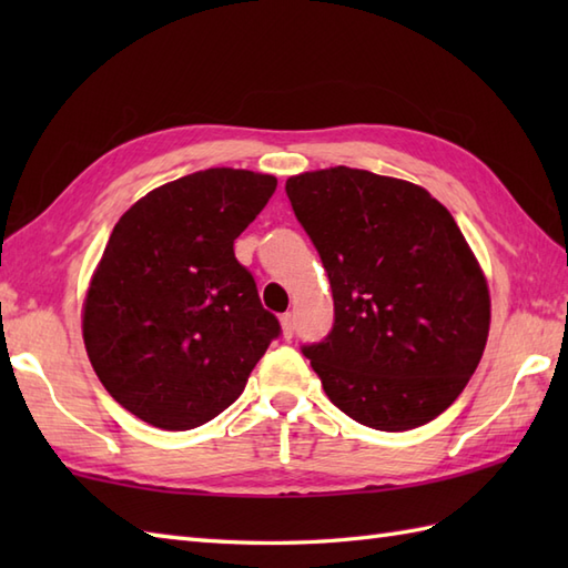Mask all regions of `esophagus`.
<instances>
[{
    "label": "esophagus",
    "instance_id": "esophagus-1",
    "mask_svg": "<svg viewBox=\"0 0 568 568\" xmlns=\"http://www.w3.org/2000/svg\"><path fill=\"white\" fill-rule=\"evenodd\" d=\"M281 327H283V336H285V339H293V334H295V317L291 315V312H285V315L281 317Z\"/></svg>",
    "mask_w": 568,
    "mask_h": 568
}]
</instances>
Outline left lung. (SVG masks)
<instances>
[{"mask_svg": "<svg viewBox=\"0 0 568 568\" xmlns=\"http://www.w3.org/2000/svg\"><path fill=\"white\" fill-rule=\"evenodd\" d=\"M334 297L332 332L303 346L329 400L405 432L449 407L484 356V271L442 202L407 180L336 165L287 178Z\"/></svg>", "mask_w": 568, "mask_h": 568, "instance_id": "left-lung-1", "label": "left lung"}]
</instances>
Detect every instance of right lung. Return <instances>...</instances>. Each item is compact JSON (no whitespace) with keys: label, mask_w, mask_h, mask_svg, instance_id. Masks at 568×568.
Segmentation results:
<instances>
[{"label":"right lung","mask_w":568,"mask_h":568,"mask_svg":"<svg viewBox=\"0 0 568 568\" xmlns=\"http://www.w3.org/2000/svg\"><path fill=\"white\" fill-rule=\"evenodd\" d=\"M273 175L210 168L151 190L106 241L82 310L90 364L153 427H200L244 393L281 334L234 241L268 204Z\"/></svg>","instance_id":"right-lung-1"}]
</instances>
